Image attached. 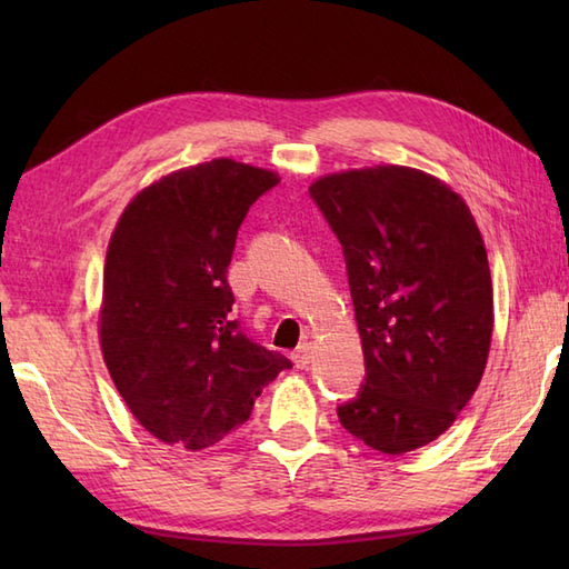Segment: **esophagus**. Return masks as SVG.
I'll return each instance as SVG.
<instances>
[{"label": "esophagus", "mask_w": 569, "mask_h": 569, "mask_svg": "<svg viewBox=\"0 0 569 569\" xmlns=\"http://www.w3.org/2000/svg\"><path fill=\"white\" fill-rule=\"evenodd\" d=\"M293 361H296V367L298 369H306L310 361H312V345L310 342H303L300 345L296 352H293Z\"/></svg>", "instance_id": "34e87169"}]
</instances>
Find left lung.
<instances>
[{
	"instance_id": "1",
	"label": "left lung",
	"mask_w": 569,
	"mask_h": 569,
	"mask_svg": "<svg viewBox=\"0 0 569 569\" xmlns=\"http://www.w3.org/2000/svg\"><path fill=\"white\" fill-rule=\"evenodd\" d=\"M340 239L365 349V383L342 428L386 455L452 426L487 367L493 296L465 200L416 168L373 166L310 186Z\"/></svg>"
}]
</instances>
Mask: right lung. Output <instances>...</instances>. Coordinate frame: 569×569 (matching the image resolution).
<instances>
[{
	"mask_svg": "<svg viewBox=\"0 0 569 569\" xmlns=\"http://www.w3.org/2000/svg\"><path fill=\"white\" fill-rule=\"evenodd\" d=\"M276 186V173L229 159L183 168L141 190L110 239L104 365L134 418L166 445L196 452L220 442L293 367L234 320L227 283L239 227Z\"/></svg>",
	"mask_w": 569,
	"mask_h": 569,
	"instance_id": "obj_1",
	"label": "right lung"
}]
</instances>
